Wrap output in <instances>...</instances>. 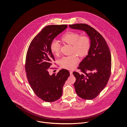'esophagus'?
Segmentation results:
<instances>
[{
	"instance_id": "obj_1",
	"label": "esophagus",
	"mask_w": 127,
	"mask_h": 127,
	"mask_svg": "<svg viewBox=\"0 0 127 127\" xmlns=\"http://www.w3.org/2000/svg\"><path fill=\"white\" fill-rule=\"evenodd\" d=\"M73 70H70V75H73Z\"/></svg>"
}]
</instances>
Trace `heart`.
Wrapping results in <instances>:
<instances>
[{
	"instance_id": "b5f03b06",
	"label": "heart",
	"mask_w": 127,
	"mask_h": 127,
	"mask_svg": "<svg viewBox=\"0 0 127 127\" xmlns=\"http://www.w3.org/2000/svg\"><path fill=\"white\" fill-rule=\"evenodd\" d=\"M62 40L69 45H72V52H76L80 56L87 54L90 48L91 41L89 37L86 35L81 36L75 32H68L62 37ZM51 51L57 55L60 51V45L56 40H53L50 44ZM79 57L77 55L63 57L60 61L61 66L67 69L74 67L79 61Z\"/></svg>"
}]
</instances>
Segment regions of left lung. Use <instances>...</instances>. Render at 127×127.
Wrapping results in <instances>:
<instances>
[{
    "label": "left lung",
    "instance_id": "1",
    "mask_svg": "<svg viewBox=\"0 0 127 127\" xmlns=\"http://www.w3.org/2000/svg\"><path fill=\"white\" fill-rule=\"evenodd\" d=\"M69 27L83 31L90 39L88 55L78 67L81 72L73 74L76 78L74 86L77 95L85 99H92L103 90L109 81L111 67L110 50L101 35L88 25L80 23Z\"/></svg>",
    "mask_w": 127,
    "mask_h": 127
}]
</instances>
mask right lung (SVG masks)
I'll use <instances>...</instances> for the list:
<instances>
[{"instance_id": "obj_1", "label": "right lung", "mask_w": 127, "mask_h": 127, "mask_svg": "<svg viewBox=\"0 0 127 127\" xmlns=\"http://www.w3.org/2000/svg\"><path fill=\"white\" fill-rule=\"evenodd\" d=\"M67 27L66 25L45 27L30 43L28 48L25 69L32 89L43 100L51 102L62 95L63 87L70 75L62 68L57 74H49V68L55 61L50 46L52 40Z\"/></svg>"}]
</instances>
